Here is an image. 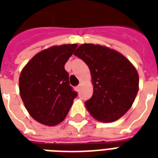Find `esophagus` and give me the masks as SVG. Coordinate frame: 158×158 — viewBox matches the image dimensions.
<instances>
[{"mask_svg": "<svg viewBox=\"0 0 158 158\" xmlns=\"http://www.w3.org/2000/svg\"><path fill=\"white\" fill-rule=\"evenodd\" d=\"M80 88H81V85H79L76 87V89H77V90H79V89H80Z\"/></svg>", "mask_w": 158, "mask_h": 158, "instance_id": "1", "label": "esophagus"}]
</instances>
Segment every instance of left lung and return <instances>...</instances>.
<instances>
[{"label":"left lung","instance_id":"left-lung-1","mask_svg":"<svg viewBox=\"0 0 158 158\" xmlns=\"http://www.w3.org/2000/svg\"><path fill=\"white\" fill-rule=\"evenodd\" d=\"M74 55L88 65L93 85L92 97L85 102L96 120L114 122L132 106L139 90V74L128 58L107 46L82 44Z\"/></svg>","mask_w":158,"mask_h":158}]
</instances>
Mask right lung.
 Listing matches in <instances>:
<instances>
[{
  "label": "right lung",
  "instance_id": "add662e5",
  "mask_svg": "<svg viewBox=\"0 0 158 158\" xmlns=\"http://www.w3.org/2000/svg\"><path fill=\"white\" fill-rule=\"evenodd\" d=\"M77 46L52 45L34 56L21 71V99L29 115L40 123L55 126L62 123L77 96L64 69Z\"/></svg>",
  "mask_w": 158,
  "mask_h": 158
}]
</instances>
